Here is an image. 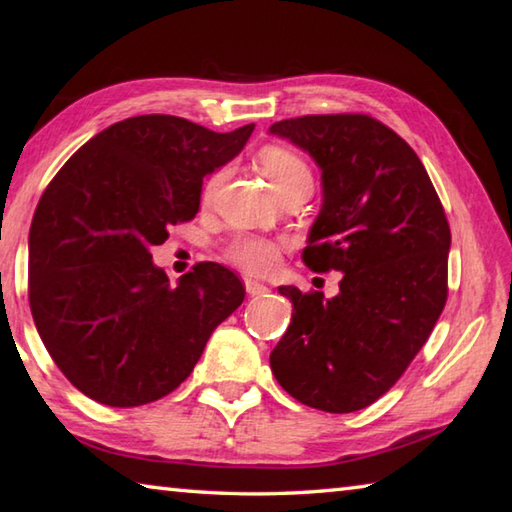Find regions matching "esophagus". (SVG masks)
<instances>
[{
    "instance_id": "obj_1",
    "label": "esophagus",
    "mask_w": 512,
    "mask_h": 512,
    "mask_svg": "<svg viewBox=\"0 0 512 512\" xmlns=\"http://www.w3.org/2000/svg\"><path fill=\"white\" fill-rule=\"evenodd\" d=\"M246 291L248 296H264V293H268V287L257 280H246Z\"/></svg>"
}]
</instances>
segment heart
<instances>
[{
  "mask_svg": "<svg viewBox=\"0 0 512 512\" xmlns=\"http://www.w3.org/2000/svg\"><path fill=\"white\" fill-rule=\"evenodd\" d=\"M259 169L264 171V176L271 180L275 192L280 194L284 189L300 183H311V171L307 162L289 149H280V146H266V149L259 151L257 155ZM223 171L212 173L210 178L205 180L203 187V198H212L216 187L221 185ZM228 259L239 268H244L248 273H268L277 266V259H280V246L277 241L259 237V235H244L237 237L228 246Z\"/></svg>",
  "mask_w": 512,
  "mask_h": 512,
  "instance_id": "b5f03b06",
  "label": "heart"
}]
</instances>
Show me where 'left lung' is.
<instances>
[{
  "label": "left lung",
  "instance_id": "1",
  "mask_svg": "<svg viewBox=\"0 0 512 512\" xmlns=\"http://www.w3.org/2000/svg\"><path fill=\"white\" fill-rule=\"evenodd\" d=\"M320 169L323 205L302 253L341 271L339 293L277 291L293 305L271 370L298 402L327 413L366 409L429 339L447 300L452 232L415 151L368 115L275 121Z\"/></svg>",
  "mask_w": 512,
  "mask_h": 512
}]
</instances>
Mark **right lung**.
I'll list each match as a JSON object with an SVG mask.
<instances>
[{"label":"right lung","mask_w":512,"mask_h":512,"mask_svg":"<svg viewBox=\"0 0 512 512\" xmlns=\"http://www.w3.org/2000/svg\"><path fill=\"white\" fill-rule=\"evenodd\" d=\"M232 133L140 115L85 142L42 194L29 230V302L51 359L83 395L142 406L178 388L241 302L228 268L198 264L171 287L151 248L194 219L203 178L244 149Z\"/></svg>","instance_id":"obj_1"}]
</instances>
